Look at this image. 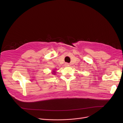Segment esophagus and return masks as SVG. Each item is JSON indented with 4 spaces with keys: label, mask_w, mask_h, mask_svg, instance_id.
Wrapping results in <instances>:
<instances>
[{
    "label": "esophagus",
    "mask_w": 123,
    "mask_h": 123,
    "mask_svg": "<svg viewBox=\"0 0 123 123\" xmlns=\"http://www.w3.org/2000/svg\"><path fill=\"white\" fill-rule=\"evenodd\" d=\"M65 66H66V67H68V66H69V64L68 63H65Z\"/></svg>",
    "instance_id": "esophagus-1"
}]
</instances>
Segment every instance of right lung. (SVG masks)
Listing matches in <instances>:
<instances>
[{
	"mask_svg": "<svg viewBox=\"0 0 123 123\" xmlns=\"http://www.w3.org/2000/svg\"><path fill=\"white\" fill-rule=\"evenodd\" d=\"M55 74V73H54V74Z\"/></svg>",
	"mask_w": 123,
	"mask_h": 123,
	"instance_id": "add662e5",
	"label": "right lung"
}]
</instances>
